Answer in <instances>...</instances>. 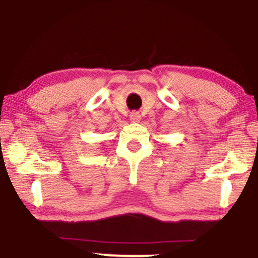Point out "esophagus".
<instances>
[{
  "label": "esophagus",
  "instance_id": "1",
  "mask_svg": "<svg viewBox=\"0 0 258 258\" xmlns=\"http://www.w3.org/2000/svg\"><path fill=\"white\" fill-rule=\"evenodd\" d=\"M130 121H132L133 123H139L140 121H141V115H140V112H137V111H133L132 114H130Z\"/></svg>",
  "mask_w": 258,
  "mask_h": 258
}]
</instances>
